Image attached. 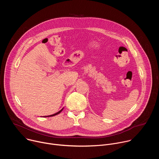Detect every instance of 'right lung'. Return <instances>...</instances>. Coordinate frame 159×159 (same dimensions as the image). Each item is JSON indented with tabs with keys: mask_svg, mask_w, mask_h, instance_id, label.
<instances>
[{
	"mask_svg": "<svg viewBox=\"0 0 159 159\" xmlns=\"http://www.w3.org/2000/svg\"><path fill=\"white\" fill-rule=\"evenodd\" d=\"M63 109V108H62L60 111H59L58 112H56V113H55V114H53V115H49V116H43V117H51V116H55V115H58L59 113H60L61 111H62V110Z\"/></svg>",
	"mask_w": 159,
	"mask_h": 159,
	"instance_id": "obj_1",
	"label": "right lung"
}]
</instances>
